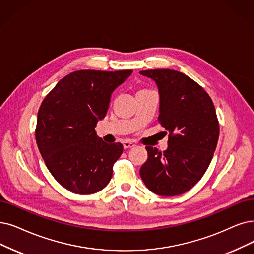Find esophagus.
I'll return each instance as SVG.
<instances>
[{"label": "esophagus", "mask_w": 254, "mask_h": 254, "mask_svg": "<svg viewBox=\"0 0 254 254\" xmlns=\"http://www.w3.org/2000/svg\"><path fill=\"white\" fill-rule=\"evenodd\" d=\"M123 146H124V148L125 149H129V148H133V147H135V144L133 143V141H131V140H124L123 141Z\"/></svg>", "instance_id": "esophagus-1"}]
</instances>
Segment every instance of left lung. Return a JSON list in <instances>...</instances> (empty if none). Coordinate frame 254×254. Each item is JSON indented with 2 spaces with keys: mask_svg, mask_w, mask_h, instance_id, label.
I'll list each match as a JSON object with an SVG mask.
<instances>
[{
  "mask_svg": "<svg viewBox=\"0 0 254 254\" xmlns=\"http://www.w3.org/2000/svg\"><path fill=\"white\" fill-rule=\"evenodd\" d=\"M139 74L157 85L158 121L169 133L166 151L146 147L148 159L139 175L156 195H181L202 178L214 156L220 131L214 103L198 83L177 70L147 69Z\"/></svg>",
  "mask_w": 254,
  "mask_h": 254,
  "instance_id": "8db88e82",
  "label": "left lung"
}]
</instances>
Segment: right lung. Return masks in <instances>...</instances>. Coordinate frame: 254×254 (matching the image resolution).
<instances>
[{
    "mask_svg": "<svg viewBox=\"0 0 254 254\" xmlns=\"http://www.w3.org/2000/svg\"><path fill=\"white\" fill-rule=\"evenodd\" d=\"M132 72L76 70L60 80L40 105L38 150L50 173L69 191L94 194L110 181L123 145L105 143L95 128L107 114L111 94Z\"/></svg>",
    "mask_w": 254,
    "mask_h": 254,
    "instance_id": "obj_1",
    "label": "right lung"
}]
</instances>
